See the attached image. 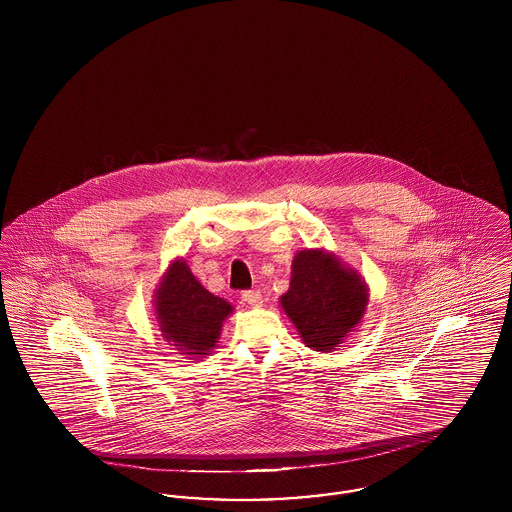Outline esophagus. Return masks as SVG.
<instances>
[{
  "label": "esophagus",
  "instance_id": "34e87169",
  "mask_svg": "<svg viewBox=\"0 0 512 512\" xmlns=\"http://www.w3.org/2000/svg\"><path fill=\"white\" fill-rule=\"evenodd\" d=\"M242 299L251 307H261L263 305V295L259 292H244L242 293Z\"/></svg>",
  "mask_w": 512,
  "mask_h": 512
}]
</instances>
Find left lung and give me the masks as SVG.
<instances>
[{
    "mask_svg": "<svg viewBox=\"0 0 512 512\" xmlns=\"http://www.w3.org/2000/svg\"><path fill=\"white\" fill-rule=\"evenodd\" d=\"M280 305L307 347L330 353L363 322L368 286L334 253L303 249L293 257L290 290Z\"/></svg>",
    "mask_w": 512,
    "mask_h": 512,
    "instance_id": "1",
    "label": "left lung"
}]
</instances>
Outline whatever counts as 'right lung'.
<instances>
[{"mask_svg": "<svg viewBox=\"0 0 512 512\" xmlns=\"http://www.w3.org/2000/svg\"><path fill=\"white\" fill-rule=\"evenodd\" d=\"M153 311L163 340L190 359H199L217 347L222 322L234 307L205 290L186 261L178 257L153 292Z\"/></svg>", "mask_w": 512, "mask_h": 512, "instance_id": "1", "label": "right lung"}]
</instances>
